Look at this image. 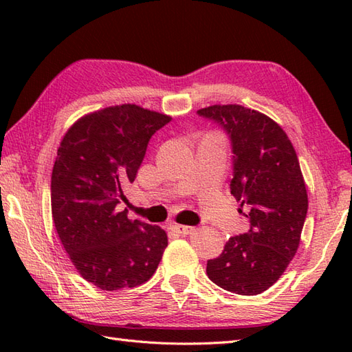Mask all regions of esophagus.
I'll return each mask as SVG.
<instances>
[{
  "instance_id": "esophagus-1",
  "label": "esophagus",
  "mask_w": 352,
  "mask_h": 352,
  "mask_svg": "<svg viewBox=\"0 0 352 352\" xmlns=\"http://www.w3.org/2000/svg\"><path fill=\"white\" fill-rule=\"evenodd\" d=\"M170 230L177 234H190L195 228L189 226H182V223H174V226H170Z\"/></svg>"
}]
</instances>
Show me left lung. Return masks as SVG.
<instances>
[{
	"label": "left lung",
	"mask_w": 352,
	"mask_h": 352,
	"mask_svg": "<svg viewBox=\"0 0 352 352\" xmlns=\"http://www.w3.org/2000/svg\"><path fill=\"white\" fill-rule=\"evenodd\" d=\"M228 134L233 153L230 190L250 230L233 236L207 275L223 290L258 295L286 271L300 246L309 199L294 145L281 126L237 104L198 110Z\"/></svg>",
	"instance_id": "8db88e82"
}]
</instances>
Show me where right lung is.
Here are the masks:
<instances>
[{
  "mask_svg": "<svg viewBox=\"0 0 352 352\" xmlns=\"http://www.w3.org/2000/svg\"><path fill=\"white\" fill-rule=\"evenodd\" d=\"M170 116L136 104L86 115L66 131L51 175V212L58 239L80 275L101 290L148 281L168 246L164 230L118 204L133 183L153 134Z\"/></svg>",
  "mask_w": 352,
  "mask_h": 352,
  "instance_id": "add662e5",
  "label": "right lung"
}]
</instances>
